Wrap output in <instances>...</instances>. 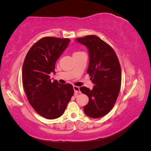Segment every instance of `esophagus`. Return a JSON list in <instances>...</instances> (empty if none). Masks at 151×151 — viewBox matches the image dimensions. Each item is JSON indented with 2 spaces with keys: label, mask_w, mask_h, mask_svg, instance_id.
Wrapping results in <instances>:
<instances>
[{
  "label": "esophagus",
  "mask_w": 151,
  "mask_h": 151,
  "mask_svg": "<svg viewBox=\"0 0 151 151\" xmlns=\"http://www.w3.org/2000/svg\"><path fill=\"white\" fill-rule=\"evenodd\" d=\"M73 89H74V91H75V93H80L81 91H80V88L78 87L77 86H73Z\"/></svg>",
  "instance_id": "1"
}]
</instances>
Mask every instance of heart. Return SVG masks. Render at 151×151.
<instances>
[{"label": "heart", "instance_id": "1", "mask_svg": "<svg viewBox=\"0 0 151 151\" xmlns=\"http://www.w3.org/2000/svg\"><path fill=\"white\" fill-rule=\"evenodd\" d=\"M81 52H81V51H75V52L73 53V55H78V54H79V53H81Z\"/></svg>", "mask_w": 151, "mask_h": 151}]
</instances>
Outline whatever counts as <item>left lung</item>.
Returning a JSON list of instances; mask_svg holds the SVG:
<instances>
[{
	"label": "left lung",
	"mask_w": 151,
	"mask_h": 151,
	"mask_svg": "<svg viewBox=\"0 0 151 151\" xmlns=\"http://www.w3.org/2000/svg\"><path fill=\"white\" fill-rule=\"evenodd\" d=\"M89 52L87 73L94 84L92 90L82 86L80 91L89 98L84 111L91 118H100L111 111L119 94L121 68L118 57L111 46L95 35L77 38Z\"/></svg>",
	"instance_id": "left-lung-1"
}]
</instances>
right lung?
Wrapping results in <instances>:
<instances>
[{
  "instance_id": "right-lung-1",
  "label": "right lung",
  "mask_w": 151,
  "mask_h": 151,
  "mask_svg": "<svg viewBox=\"0 0 151 151\" xmlns=\"http://www.w3.org/2000/svg\"><path fill=\"white\" fill-rule=\"evenodd\" d=\"M70 39L43 37L27 52L22 70V85L30 105L38 114L55 119L64 113L73 96L72 85L52 82L56 61L67 47Z\"/></svg>"
}]
</instances>
